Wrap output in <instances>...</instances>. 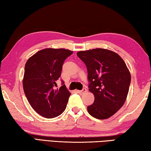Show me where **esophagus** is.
Returning <instances> with one entry per match:
<instances>
[{
	"label": "esophagus",
	"instance_id": "1",
	"mask_svg": "<svg viewBox=\"0 0 151 151\" xmlns=\"http://www.w3.org/2000/svg\"><path fill=\"white\" fill-rule=\"evenodd\" d=\"M77 92H78V93H80V94L85 93H86V88H83V90H81V91H77Z\"/></svg>",
	"mask_w": 151,
	"mask_h": 151
}]
</instances>
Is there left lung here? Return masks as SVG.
Masks as SVG:
<instances>
[{
    "label": "left lung",
    "instance_id": "1",
    "mask_svg": "<svg viewBox=\"0 0 151 151\" xmlns=\"http://www.w3.org/2000/svg\"><path fill=\"white\" fill-rule=\"evenodd\" d=\"M76 55L86 66L88 90L94 96L88 113L98 119L110 118L123 106L129 93L131 76L126 64L117 53L104 48Z\"/></svg>",
    "mask_w": 151,
    "mask_h": 151
}]
</instances>
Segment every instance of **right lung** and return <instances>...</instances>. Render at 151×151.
Instances as JSON below:
<instances>
[{"label": "right lung", "instance_id": "1", "mask_svg": "<svg viewBox=\"0 0 151 151\" xmlns=\"http://www.w3.org/2000/svg\"><path fill=\"white\" fill-rule=\"evenodd\" d=\"M65 48H45L27 61L22 85L30 106L47 119L59 116L67 104L70 93L63 85L56 89L65 60L73 54Z\"/></svg>", "mask_w": 151, "mask_h": 151}]
</instances>
